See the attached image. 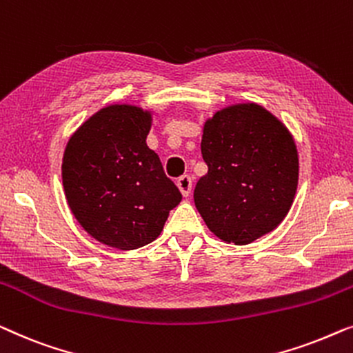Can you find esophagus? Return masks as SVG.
Segmentation results:
<instances>
[{
    "label": "esophagus",
    "instance_id": "34e87169",
    "mask_svg": "<svg viewBox=\"0 0 353 353\" xmlns=\"http://www.w3.org/2000/svg\"><path fill=\"white\" fill-rule=\"evenodd\" d=\"M177 187L183 196H188L192 192V177L190 176H181L177 179Z\"/></svg>",
    "mask_w": 353,
    "mask_h": 353
}]
</instances>
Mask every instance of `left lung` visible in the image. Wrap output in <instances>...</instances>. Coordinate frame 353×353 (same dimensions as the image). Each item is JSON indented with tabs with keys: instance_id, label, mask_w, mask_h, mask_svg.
Instances as JSON below:
<instances>
[{
	"instance_id": "8db88e82",
	"label": "left lung",
	"mask_w": 353,
	"mask_h": 353,
	"mask_svg": "<svg viewBox=\"0 0 353 353\" xmlns=\"http://www.w3.org/2000/svg\"><path fill=\"white\" fill-rule=\"evenodd\" d=\"M208 172L195 187V206L225 243L250 245L281 224L299 181L296 142L278 118L254 102L217 110L203 125Z\"/></svg>"
}]
</instances>
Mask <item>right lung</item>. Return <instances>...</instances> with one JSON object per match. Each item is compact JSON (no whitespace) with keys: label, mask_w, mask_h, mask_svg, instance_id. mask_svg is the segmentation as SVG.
Returning <instances> with one entry per match:
<instances>
[{"label":"right lung","mask_w":353,"mask_h":353,"mask_svg":"<svg viewBox=\"0 0 353 353\" xmlns=\"http://www.w3.org/2000/svg\"><path fill=\"white\" fill-rule=\"evenodd\" d=\"M152 110L112 103L68 139L62 183L72 214L92 238L117 250L145 246L160 235L182 195L147 145Z\"/></svg>","instance_id":"1"}]
</instances>
